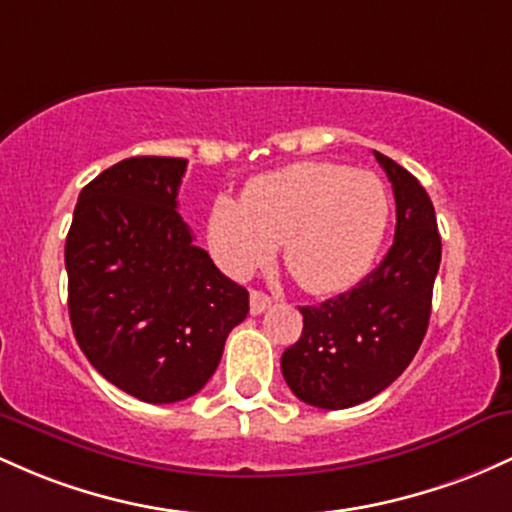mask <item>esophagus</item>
I'll list each match as a JSON object with an SVG mask.
<instances>
[{"mask_svg": "<svg viewBox=\"0 0 512 512\" xmlns=\"http://www.w3.org/2000/svg\"><path fill=\"white\" fill-rule=\"evenodd\" d=\"M271 297L266 295V292H258V290H251V297H249V307H251V314H263L268 307H271Z\"/></svg>", "mask_w": 512, "mask_h": 512, "instance_id": "obj_1", "label": "esophagus"}]
</instances>
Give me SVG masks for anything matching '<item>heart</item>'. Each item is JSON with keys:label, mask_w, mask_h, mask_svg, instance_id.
Returning a JSON list of instances; mask_svg holds the SVG:
<instances>
[{"label": "heart", "mask_w": 512, "mask_h": 512, "mask_svg": "<svg viewBox=\"0 0 512 512\" xmlns=\"http://www.w3.org/2000/svg\"><path fill=\"white\" fill-rule=\"evenodd\" d=\"M389 222L380 179L348 166L302 162L256 176L244 198L220 195L208 215L210 254L249 278L283 244L287 271L312 295H336L370 271Z\"/></svg>", "instance_id": "obj_1"}]
</instances>
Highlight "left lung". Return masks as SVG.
<instances>
[{
    "mask_svg": "<svg viewBox=\"0 0 512 512\" xmlns=\"http://www.w3.org/2000/svg\"><path fill=\"white\" fill-rule=\"evenodd\" d=\"M396 200L394 244L350 292L300 307L304 326L280 358L287 387L317 409H350L387 389L409 367L428 331L440 234L426 188L375 152Z\"/></svg>",
    "mask_w": 512,
    "mask_h": 512,
    "instance_id": "left-lung-1",
    "label": "left lung"
}]
</instances>
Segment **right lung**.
Instances as JSON below:
<instances>
[{
	"instance_id": "obj_1",
	"label": "right lung",
	"mask_w": 512,
	"mask_h": 512,
	"mask_svg": "<svg viewBox=\"0 0 512 512\" xmlns=\"http://www.w3.org/2000/svg\"><path fill=\"white\" fill-rule=\"evenodd\" d=\"M186 159L130 157L86 183L65 244L74 338L99 375L147 404L198 394L249 292L179 215Z\"/></svg>"
}]
</instances>
